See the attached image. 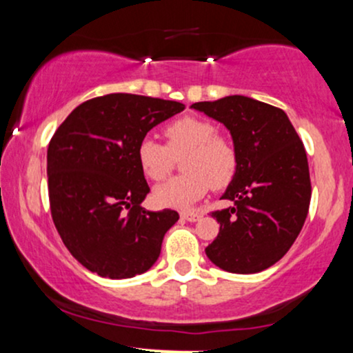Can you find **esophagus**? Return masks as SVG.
<instances>
[{"mask_svg":"<svg viewBox=\"0 0 353 353\" xmlns=\"http://www.w3.org/2000/svg\"><path fill=\"white\" fill-rule=\"evenodd\" d=\"M202 216L199 212H182L181 219L182 221H189V222H197Z\"/></svg>","mask_w":353,"mask_h":353,"instance_id":"obj_1","label":"esophagus"}]
</instances>
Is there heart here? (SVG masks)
I'll return each mask as SVG.
<instances>
[{
	"label": "heart",
	"mask_w": 353,
	"mask_h": 353,
	"mask_svg": "<svg viewBox=\"0 0 353 353\" xmlns=\"http://www.w3.org/2000/svg\"><path fill=\"white\" fill-rule=\"evenodd\" d=\"M168 145L144 137L137 145V163L145 177L163 181L171 172L174 157L182 156V176L172 177L154 189V201L161 208L188 209L205 196L210 185L224 188L237 171L234 145L217 136L208 119L184 116L165 128Z\"/></svg>",
	"instance_id": "b5f03b06"
}]
</instances>
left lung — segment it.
I'll return each instance as SVG.
<instances>
[{
    "label": "left lung",
    "instance_id": "obj_1",
    "mask_svg": "<svg viewBox=\"0 0 353 353\" xmlns=\"http://www.w3.org/2000/svg\"><path fill=\"white\" fill-rule=\"evenodd\" d=\"M190 108L224 124L237 154V171L221 197L234 205L212 212L221 229L205 254L232 274L269 269L294 244L309 212V163L301 137L282 109L247 96Z\"/></svg>",
    "mask_w": 353,
    "mask_h": 353
}]
</instances>
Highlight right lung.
I'll return each mask as SVG.
<instances>
[{"instance_id":"obj_1","label":"right lung","mask_w":353,"mask_h":353,"mask_svg":"<svg viewBox=\"0 0 353 353\" xmlns=\"http://www.w3.org/2000/svg\"><path fill=\"white\" fill-rule=\"evenodd\" d=\"M177 101L106 94L79 104L48 148L52 221L81 265L108 279L149 270L176 210L141 208L149 185L137 163L145 134L177 112Z\"/></svg>"}]
</instances>
